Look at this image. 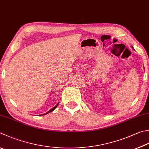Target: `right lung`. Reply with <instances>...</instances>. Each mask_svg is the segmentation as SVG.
Wrapping results in <instances>:
<instances>
[{
  "mask_svg": "<svg viewBox=\"0 0 149 149\" xmlns=\"http://www.w3.org/2000/svg\"><path fill=\"white\" fill-rule=\"evenodd\" d=\"M57 105L56 106H55V107H54V108H53V109H52L50 110H49V111L48 112H46V113H44V114H42V115H46V114H47V113H49V112H51L52 111H53V110H55V109H56V107H57Z\"/></svg>",
  "mask_w": 149,
  "mask_h": 149,
  "instance_id": "1",
  "label": "right lung"
}]
</instances>
